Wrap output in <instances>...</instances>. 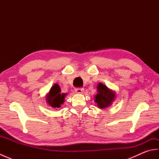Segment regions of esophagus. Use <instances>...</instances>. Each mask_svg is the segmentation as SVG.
Listing matches in <instances>:
<instances>
[{"mask_svg": "<svg viewBox=\"0 0 159 159\" xmlns=\"http://www.w3.org/2000/svg\"><path fill=\"white\" fill-rule=\"evenodd\" d=\"M74 91L78 93H82L84 92V89L83 88H76L74 89Z\"/></svg>", "mask_w": 159, "mask_h": 159, "instance_id": "1", "label": "esophagus"}]
</instances>
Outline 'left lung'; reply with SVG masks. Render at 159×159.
I'll use <instances>...</instances> for the list:
<instances>
[{
  "label": "left lung",
  "mask_w": 159,
  "mask_h": 159,
  "mask_svg": "<svg viewBox=\"0 0 159 159\" xmlns=\"http://www.w3.org/2000/svg\"><path fill=\"white\" fill-rule=\"evenodd\" d=\"M97 89L98 93L96 96L95 102L98 107L100 109H104L111 105L116 97L115 93L102 83L99 84Z\"/></svg>",
  "instance_id": "8db88e82"
}]
</instances>
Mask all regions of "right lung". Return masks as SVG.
Instances as JSON below:
<instances>
[{
	"instance_id": "obj_1",
	"label": "right lung",
	"mask_w": 159,
	"mask_h": 159,
	"mask_svg": "<svg viewBox=\"0 0 159 159\" xmlns=\"http://www.w3.org/2000/svg\"><path fill=\"white\" fill-rule=\"evenodd\" d=\"M61 89L59 85L55 84L50 90L46 96L47 103L52 108H59L64 102L65 93H61Z\"/></svg>"
}]
</instances>
